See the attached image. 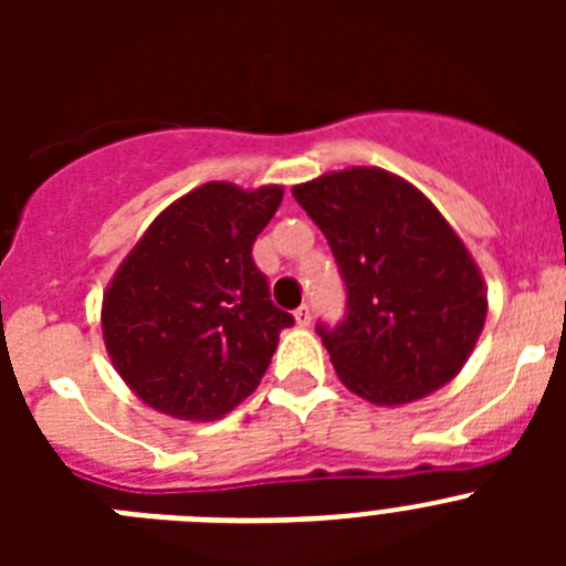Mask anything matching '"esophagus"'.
I'll return each mask as SVG.
<instances>
[{
    "label": "esophagus",
    "instance_id": "1",
    "mask_svg": "<svg viewBox=\"0 0 566 566\" xmlns=\"http://www.w3.org/2000/svg\"><path fill=\"white\" fill-rule=\"evenodd\" d=\"M294 319H297V326H312V308L308 306H300L297 312H294Z\"/></svg>",
    "mask_w": 566,
    "mask_h": 566
}]
</instances>
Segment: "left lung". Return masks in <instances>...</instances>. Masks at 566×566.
Here are the masks:
<instances>
[{"instance_id": "obj_1", "label": "left lung", "mask_w": 566, "mask_h": 566, "mask_svg": "<svg viewBox=\"0 0 566 566\" xmlns=\"http://www.w3.org/2000/svg\"><path fill=\"white\" fill-rule=\"evenodd\" d=\"M292 195L326 234L348 289L343 323L317 326L345 388L408 405L451 382L484 328L488 286L442 212L379 167L326 172Z\"/></svg>"}]
</instances>
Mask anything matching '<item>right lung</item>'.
I'll return each instance as SVG.
<instances>
[{
    "mask_svg": "<svg viewBox=\"0 0 566 566\" xmlns=\"http://www.w3.org/2000/svg\"><path fill=\"white\" fill-rule=\"evenodd\" d=\"M283 187L209 181L169 203L115 269L102 300L109 363L153 411L212 422L266 374L280 332L252 243Z\"/></svg>",
    "mask_w": 566,
    "mask_h": 566,
    "instance_id": "add662e5",
    "label": "right lung"
}]
</instances>
